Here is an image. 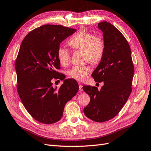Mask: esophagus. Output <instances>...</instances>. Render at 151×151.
<instances>
[{"instance_id": "34e87169", "label": "esophagus", "mask_w": 151, "mask_h": 151, "mask_svg": "<svg viewBox=\"0 0 151 151\" xmlns=\"http://www.w3.org/2000/svg\"><path fill=\"white\" fill-rule=\"evenodd\" d=\"M79 91H83V86L80 83H79Z\"/></svg>"}]
</instances>
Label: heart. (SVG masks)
<instances>
[{
	"label": "heart",
	"mask_w": 151,
	"mask_h": 151,
	"mask_svg": "<svg viewBox=\"0 0 151 151\" xmlns=\"http://www.w3.org/2000/svg\"><path fill=\"white\" fill-rule=\"evenodd\" d=\"M68 43L73 48L83 51L85 60L92 64L99 63L103 56L104 45L103 40L90 32L77 33L70 39ZM57 58L61 66L68 65L70 61V52L64 47L60 46L57 50ZM90 72L89 66H75L68 71V75L73 79L83 81L86 79Z\"/></svg>",
	"instance_id": "1"
}]
</instances>
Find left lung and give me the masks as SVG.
Returning a JSON list of instances; mask_svg holds the SVG:
<instances>
[{
  "instance_id": "obj_1",
  "label": "left lung",
  "mask_w": 151,
  "mask_h": 151,
  "mask_svg": "<svg viewBox=\"0 0 151 151\" xmlns=\"http://www.w3.org/2000/svg\"><path fill=\"white\" fill-rule=\"evenodd\" d=\"M98 26L103 32L104 51L91 75L104 85L100 90L95 86H83L90 96L83 111L89 119L103 122L115 117L126 103L132 91L134 65L129 45L121 32L106 21Z\"/></svg>"
}]
</instances>
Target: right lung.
I'll use <instances>...</instances> for the list:
<instances>
[{
    "label": "right lung",
    "mask_w": 151,
    "mask_h": 151,
    "mask_svg": "<svg viewBox=\"0 0 151 151\" xmlns=\"http://www.w3.org/2000/svg\"><path fill=\"white\" fill-rule=\"evenodd\" d=\"M76 29L60 25H44L25 36L15 61L17 91L22 104L33 118L53 124L63 116L66 103L79 90L78 83L56 70L60 68L57 50ZM64 81L59 88L52 81Z\"/></svg>",
    "instance_id": "obj_1"
}]
</instances>
